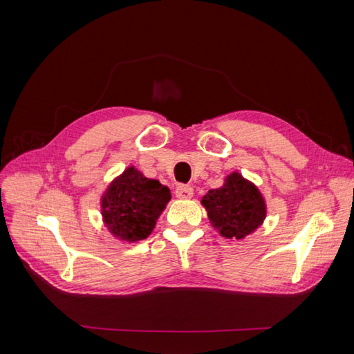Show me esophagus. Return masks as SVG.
<instances>
[{
  "instance_id": "obj_1",
  "label": "esophagus",
  "mask_w": 354,
  "mask_h": 354,
  "mask_svg": "<svg viewBox=\"0 0 354 354\" xmlns=\"http://www.w3.org/2000/svg\"><path fill=\"white\" fill-rule=\"evenodd\" d=\"M176 195L180 199H189L194 196V187L189 186V185H178L176 187Z\"/></svg>"
}]
</instances>
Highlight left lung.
I'll list each match as a JSON object with an SVG mask.
<instances>
[{
	"label": "left lung",
	"instance_id": "8db88e82",
	"mask_svg": "<svg viewBox=\"0 0 354 354\" xmlns=\"http://www.w3.org/2000/svg\"><path fill=\"white\" fill-rule=\"evenodd\" d=\"M202 203L212 226L227 239H242L266 217V203L259 189L238 173L230 174L221 187L211 189Z\"/></svg>",
	"mask_w": 354,
	"mask_h": 354
}]
</instances>
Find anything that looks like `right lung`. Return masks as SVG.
<instances>
[{
  "instance_id": "add662e5",
  "label": "right lung",
  "mask_w": 354,
  "mask_h": 354,
  "mask_svg": "<svg viewBox=\"0 0 354 354\" xmlns=\"http://www.w3.org/2000/svg\"><path fill=\"white\" fill-rule=\"evenodd\" d=\"M171 199L167 186L128 168L109 186L102 199L103 218L111 232L125 241L146 239L160 211Z\"/></svg>"
}]
</instances>
